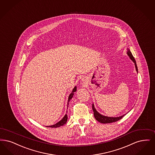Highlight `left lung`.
Here are the masks:
<instances>
[{"instance_id": "left-lung-1", "label": "left lung", "mask_w": 155, "mask_h": 155, "mask_svg": "<svg viewBox=\"0 0 155 155\" xmlns=\"http://www.w3.org/2000/svg\"><path fill=\"white\" fill-rule=\"evenodd\" d=\"M127 54L130 57L131 60H132V61L134 63L137 72L138 73V68H137V66L136 60H135L134 58L133 57V56L132 55L131 52H130V50L129 48H127ZM92 109H93L94 118L97 121H99V122L101 123V124H110V123H112V122H117V121H118L119 120L121 119L126 115V114H124V115L119 117H106V116H104V115H103L100 114L95 109L94 107V104H92Z\"/></svg>"}]
</instances>
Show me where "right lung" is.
Segmentation results:
<instances>
[{"label":"right lung","instance_id":"right-lung-1","mask_svg":"<svg viewBox=\"0 0 155 155\" xmlns=\"http://www.w3.org/2000/svg\"><path fill=\"white\" fill-rule=\"evenodd\" d=\"M76 91H77V87H75L73 89V91L71 92V93L70 94V95H69V96H68V106L70 100L71 99L72 97H73V95H74V94L75 92H76ZM68 115L66 114V115L64 116V117L62 118V119H61L59 122H58V123H56V124H54V125L49 126H46V127H50L54 128V127H58L62 126L63 125H64V124H66V122H67V121H68Z\"/></svg>","mask_w":155,"mask_h":155}]
</instances>
